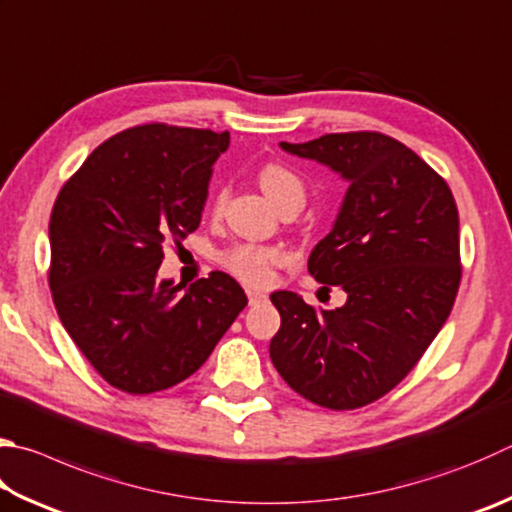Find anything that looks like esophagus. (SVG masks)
I'll list each match as a JSON object with an SVG mask.
<instances>
[{
  "instance_id": "obj_1",
  "label": "esophagus",
  "mask_w": 512,
  "mask_h": 512,
  "mask_svg": "<svg viewBox=\"0 0 512 512\" xmlns=\"http://www.w3.org/2000/svg\"><path fill=\"white\" fill-rule=\"evenodd\" d=\"M266 293H259V291H248V304L255 306L259 302H266Z\"/></svg>"
}]
</instances>
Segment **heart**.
<instances>
[{
	"mask_svg": "<svg viewBox=\"0 0 512 512\" xmlns=\"http://www.w3.org/2000/svg\"><path fill=\"white\" fill-rule=\"evenodd\" d=\"M257 181L268 199H271L277 208L291 199L304 201V183L291 167L284 163H266L259 167ZM226 190H219L212 199V210L219 212L226 203ZM282 250L273 246H257V244H239L230 248L221 257V262L232 275H237L241 282L264 286L271 282L273 266L282 262Z\"/></svg>",
	"mask_w": 512,
	"mask_h": 512,
	"instance_id": "1",
	"label": "heart"
}]
</instances>
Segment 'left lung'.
I'll list each match as a JSON object with an SVG mask.
<instances>
[{"mask_svg": "<svg viewBox=\"0 0 512 512\" xmlns=\"http://www.w3.org/2000/svg\"><path fill=\"white\" fill-rule=\"evenodd\" d=\"M280 145L349 181L309 257V273L327 291L342 286L347 302L324 311L273 293L282 324L271 360L306 401L356 410L392 392L448 320L461 282L457 203L421 156L380 132Z\"/></svg>", "mask_w": 512, "mask_h": 512, "instance_id": "obj_1", "label": "left lung"}]
</instances>
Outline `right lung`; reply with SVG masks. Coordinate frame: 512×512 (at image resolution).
<instances>
[{"instance_id":"1","label":"right lung","mask_w":512,"mask_h":512,"mask_svg":"<svg viewBox=\"0 0 512 512\" xmlns=\"http://www.w3.org/2000/svg\"><path fill=\"white\" fill-rule=\"evenodd\" d=\"M228 132L165 123L98 145L62 185L49 221L60 322L111 387L154 394L192 376L248 304L212 271L181 291L161 280L165 244L199 228Z\"/></svg>"}]
</instances>
